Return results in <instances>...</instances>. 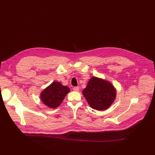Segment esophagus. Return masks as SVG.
<instances>
[{"instance_id":"34e87169","label":"esophagus","mask_w":155,"mask_h":155,"mask_svg":"<svg viewBox=\"0 0 155 155\" xmlns=\"http://www.w3.org/2000/svg\"><path fill=\"white\" fill-rule=\"evenodd\" d=\"M73 91H74L78 92V91H79V89H80V88H79L78 87H74L73 88Z\"/></svg>"}]
</instances>
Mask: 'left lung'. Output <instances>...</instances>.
I'll use <instances>...</instances> for the list:
<instances>
[{
    "label": "left lung",
    "instance_id": "obj_1",
    "mask_svg": "<svg viewBox=\"0 0 155 155\" xmlns=\"http://www.w3.org/2000/svg\"><path fill=\"white\" fill-rule=\"evenodd\" d=\"M83 95L92 108L102 110L110 106L116 98V92L109 82L92 77L84 89Z\"/></svg>",
    "mask_w": 155,
    "mask_h": 155
}]
</instances>
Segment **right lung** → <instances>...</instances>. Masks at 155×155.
I'll return each instance as SVG.
<instances>
[{
    "label": "right lung",
    "mask_w": 155,
    "mask_h": 155,
    "mask_svg": "<svg viewBox=\"0 0 155 155\" xmlns=\"http://www.w3.org/2000/svg\"><path fill=\"white\" fill-rule=\"evenodd\" d=\"M70 92V88L58 82H53L41 94L43 102L50 108H56L61 104L64 97Z\"/></svg>",
    "instance_id": "add662e5"
}]
</instances>
